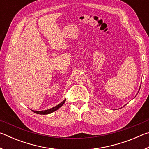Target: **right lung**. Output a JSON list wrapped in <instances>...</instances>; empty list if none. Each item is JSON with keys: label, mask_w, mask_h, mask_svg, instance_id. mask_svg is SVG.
I'll use <instances>...</instances> for the list:
<instances>
[{"label": "right lung", "mask_w": 149, "mask_h": 149, "mask_svg": "<svg viewBox=\"0 0 149 149\" xmlns=\"http://www.w3.org/2000/svg\"><path fill=\"white\" fill-rule=\"evenodd\" d=\"M65 101V99L63 100V101L61 103H60L59 104L56 105V107H54L52 108H50V109H49V110H42V111H36V110H32V111L33 112L36 113V114H43V115H45V114H50V113L54 112V111L57 110L58 109V108H60V107H61L64 104Z\"/></svg>", "instance_id": "1"}]
</instances>
